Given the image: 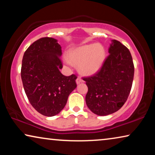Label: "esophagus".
Masks as SVG:
<instances>
[{"label":"esophagus","instance_id":"esophagus-1","mask_svg":"<svg viewBox=\"0 0 155 155\" xmlns=\"http://www.w3.org/2000/svg\"><path fill=\"white\" fill-rule=\"evenodd\" d=\"M82 82H83V80H82L80 77H78V78H77V79H76V83H77L78 84L82 83Z\"/></svg>","mask_w":155,"mask_h":155}]
</instances>
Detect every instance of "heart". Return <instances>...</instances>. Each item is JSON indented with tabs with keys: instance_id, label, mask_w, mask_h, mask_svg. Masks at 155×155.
Returning <instances> with one entry per match:
<instances>
[{
	"instance_id": "heart-1",
	"label": "heart",
	"mask_w": 155,
	"mask_h": 155,
	"mask_svg": "<svg viewBox=\"0 0 155 155\" xmlns=\"http://www.w3.org/2000/svg\"><path fill=\"white\" fill-rule=\"evenodd\" d=\"M106 58L104 48L100 44H90L71 51L68 61L79 65V71L84 75H94L102 66Z\"/></svg>"
}]
</instances>
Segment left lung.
<instances>
[{
  "instance_id": "left-lung-1",
  "label": "left lung",
  "mask_w": 155,
  "mask_h": 155,
  "mask_svg": "<svg viewBox=\"0 0 155 155\" xmlns=\"http://www.w3.org/2000/svg\"><path fill=\"white\" fill-rule=\"evenodd\" d=\"M109 55L101 69L84 78L88 87L87 106L98 116L117 111L126 102L132 87L134 65L130 51L117 40H112Z\"/></svg>"
}]
</instances>
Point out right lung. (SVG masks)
<instances>
[{"label":"right lung","mask_w":155,"mask_h":155,"mask_svg":"<svg viewBox=\"0 0 155 155\" xmlns=\"http://www.w3.org/2000/svg\"><path fill=\"white\" fill-rule=\"evenodd\" d=\"M61 54L56 39L43 37L31 44L23 56L21 78L25 94L31 106L45 116L60 113L77 87V76L60 72Z\"/></svg>","instance_id":"1"}]
</instances>
